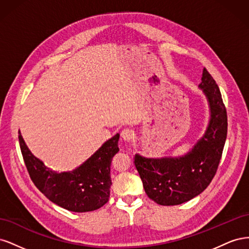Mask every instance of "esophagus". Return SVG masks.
<instances>
[{
	"mask_svg": "<svg viewBox=\"0 0 249 249\" xmlns=\"http://www.w3.org/2000/svg\"><path fill=\"white\" fill-rule=\"evenodd\" d=\"M122 137L124 141H127L130 142L134 139V133L132 130L130 129H124L123 132H122Z\"/></svg>",
	"mask_w": 249,
	"mask_h": 249,
	"instance_id": "1",
	"label": "esophagus"
}]
</instances>
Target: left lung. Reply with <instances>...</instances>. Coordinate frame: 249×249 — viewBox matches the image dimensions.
<instances>
[{
  "label": "left lung",
  "instance_id": "left-lung-1",
  "mask_svg": "<svg viewBox=\"0 0 249 249\" xmlns=\"http://www.w3.org/2000/svg\"><path fill=\"white\" fill-rule=\"evenodd\" d=\"M208 101L207 130L187 154L146 158L135 155L136 166L147 196L161 206H177L207 189L219 165L228 134V115L219 87L206 69L198 85Z\"/></svg>",
  "mask_w": 249,
  "mask_h": 249
}]
</instances>
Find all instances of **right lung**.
Here are the masks:
<instances>
[{"label": "right lung", "mask_w": 249, "mask_h": 249, "mask_svg": "<svg viewBox=\"0 0 249 249\" xmlns=\"http://www.w3.org/2000/svg\"><path fill=\"white\" fill-rule=\"evenodd\" d=\"M119 134H116L80 166L71 171L58 172L47 167L27 146L18 131L22 157L34 185L52 202L71 212H90L109 200L112 185L111 162L118 152Z\"/></svg>", "instance_id": "add662e5"}]
</instances>
